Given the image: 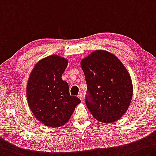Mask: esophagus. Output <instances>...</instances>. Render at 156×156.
I'll list each match as a JSON object with an SVG mask.
<instances>
[{
    "mask_svg": "<svg viewBox=\"0 0 156 156\" xmlns=\"http://www.w3.org/2000/svg\"><path fill=\"white\" fill-rule=\"evenodd\" d=\"M78 97L80 98V99L81 100V101H83V94L82 93H79L78 94Z\"/></svg>",
    "mask_w": 156,
    "mask_h": 156,
    "instance_id": "obj_1",
    "label": "esophagus"
}]
</instances>
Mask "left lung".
<instances>
[{
  "instance_id": "left-lung-1",
  "label": "left lung",
  "mask_w": 156,
  "mask_h": 156,
  "mask_svg": "<svg viewBox=\"0 0 156 156\" xmlns=\"http://www.w3.org/2000/svg\"><path fill=\"white\" fill-rule=\"evenodd\" d=\"M87 85L85 103L93 117L110 123L126 112L133 97V84L127 69L115 55L93 51L81 60Z\"/></svg>"
}]
</instances>
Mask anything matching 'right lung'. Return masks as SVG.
Instances as JSON below:
<instances>
[{
	"label": "right lung",
	"instance_id": "right-lung-1",
	"mask_svg": "<svg viewBox=\"0 0 156 156\" xmlns=\"http://www.w3.org/2000/svg\"><path fill=\"white\" fill-rule=\"evenodd\" d=\"M68 60L52 55L39 60L32 70L26 87L27 101L37 119L46 126H62L80 103L70 96L69 85L62 79Z\"/></svg>",
	"mask_w": 156,
	"mask_h": 156
}]
</instances>
